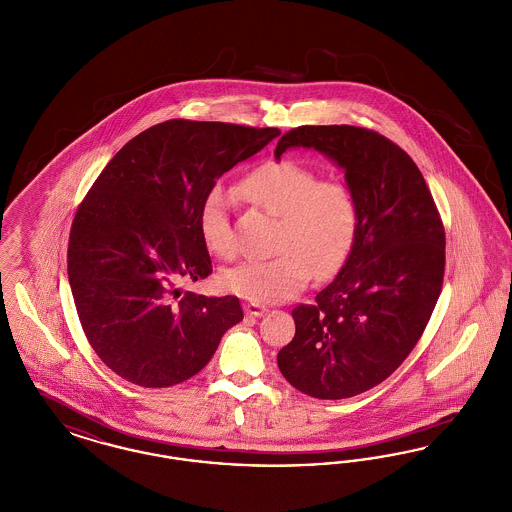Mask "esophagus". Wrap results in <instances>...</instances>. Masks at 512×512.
I'll list each match as a JSON object with an SVG mask.
<instances>
[{"label":"esophagus","instance_id":"obj_1","mask_svg":"<svg viewBox=\"0 0 512 512\" xmlns=\"http://www.w3.org/2000/svg\"><path fill=\"white\" fill-rule=\"evenodd\" d=\"M245 315L253 318H261L263 315H267L268 309L265 305H259V303H245L244 305Z\"/></svg>","mask_w":512,"mask_h":512}]
</instances>
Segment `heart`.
<instances>
[{
  "label": "heart",
  "instance_id": "obj_1",
  "mask_svg": "<svg viewBox=\"0 0 512 512\" xmlns=\"http://www.w3.org/2000/svg\"><path fill=\"white\" fill-rule=\"evenodd\" d=\"M238 194L282 219V253L224 270L220 286L226 292L251 303H284L307 288L313 272L328 276L349 255L357 234V203L341 180H318L309 167L280 159L249 172ZM228 211L230 195L215 186L197 213L203 244L219 257L234 251Z\"/></svg>",
  "mask_w": 512,
  "mask_h": 512
}]
</instances>
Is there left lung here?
<instances>
[{
    "mask_svg": "<svg viewBox=\"0 0 512 512\" xmlns=\"http://www.w3.org/2000/svg\"><path fill=\"white\" fill-rule=\"evenodd\" d=\"M315 149L343 171L357 203V234L315 305L292 311L293 340L278 368L295 390L345 399L384 382L413 351L438 303L445 232L413 159L378 132L299 126L274 149Z\"/></svg>",
    "mask_w": 512,
    "mask_h": 512,
    "instance_id": "8db88e82",
    "label": "left lung"
}]
</instances>
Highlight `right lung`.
<instances>
[{"label":"right lung","instance_id":"add662e5","mask_svg":"<svg viewBox=\"0 0 512 512\" xmlns=\"http://www.w3.org/2000/svg\"><path fill=\"white\" fill-rule=\"evenodd\" d=\"M276 136L226 122L155 124L80 203L67 259L74 305L99 359L124 380L167 388L192 378L244 318L238 297L178 299L180 284L213 272L197 224L203 197Z\"/></svg>","mask_w":512,"mask_h":512}]
</instances>
